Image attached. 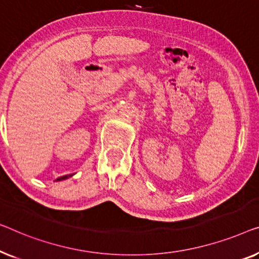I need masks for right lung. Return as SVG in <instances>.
I'll return each instance as SVG.
<instances>
[{"mask_svg": "<svg viewBox=\"0 0 259 259\" xmlns=\"http://www.w3.org/2000/svg\"><path fill=\"white\" fill-rule=\"evenodd\" d=\"M73 175H68V176H63V177H59V178L58 179H56V181H60V180H65V179H67V178H69V177H72Z\"/></svg>", "mask_w": 259, "mask_h": 259, "instance_id": "obj_1", "label": "right lung"}]
</instances>
